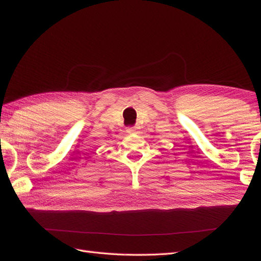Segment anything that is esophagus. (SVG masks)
I'll return each mask as SVG.
<instances>
[{
  "label": "esophagus",
  "mask_w": 261,
  "mask_h": 261,
  "mask_svg": "<svg viewBox=\"0 0 261 261\" xmlns=\"http://www.w3.org/2000/svg\"><path fill=\"white\" fill-rule=\"evenodd\" d=\"M126 132H128L129 135H131V133L135 132V129H133V128H129V129H126Z\"/></svg>",
  "instance_id": "1"
}]
</instances>
